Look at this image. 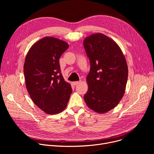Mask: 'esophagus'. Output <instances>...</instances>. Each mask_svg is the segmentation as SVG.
<instances>
[{
    "label": "esophagus",
    "mask_w": 154,
    "mask_h": 154,
    "mask_svg": "<svg viewBox=\"0 0 154 154\" xmlns=\"http://www.w3.org/2000/svg\"><path fill=\"white\" fill-rule=\"evenodd\" d=\"M81 82V81H77V82H72V84L74 85H79L80 83Z\"/></svg>",
    "instance_id": "obj_1"
}]
</instances>
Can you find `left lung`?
I'll return each instance as SVG.
<instances>
[{
  "label": "left lung",
  "instance_id": "1",
  "mask_svg": "<svg viewBox=\"0 0 154 154\" xmlns=\"http://www.w3.org/2000/svg\"><path fill=\"white\" fill-rule=\"evenodd\" d=\"M83 46L91 66L84 99L93 110L105 113L114 108L124 96L128 79L127 62L117 44L102 33L86 38Z\"/></svg>",
  "mask_w": 154,
  "mask_h": 154
}]
</instances>
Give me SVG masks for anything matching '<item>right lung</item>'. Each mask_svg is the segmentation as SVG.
Masks as SVG:
<instances>
[{
  "mask_svg": "<svg viewBox=\"0 0 154 154\" xmlns=\"http://www.w3.org/2000/svg\"><path fill=\"white\" fill-rule=\"evenodd\" d=\"M68 48L62 40L45 37L32 46L26 57L24 73L28 93L35 104L49 115L64 109L72 91L59 63Z\"/></svg>",
  "mask_w": 154,
  "mask_h": 154,
  "instance_id": "right-lung-1",
  "label": "right lung"
}]
</instances>
